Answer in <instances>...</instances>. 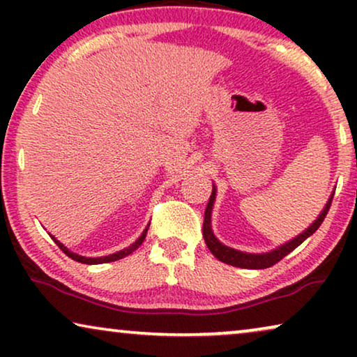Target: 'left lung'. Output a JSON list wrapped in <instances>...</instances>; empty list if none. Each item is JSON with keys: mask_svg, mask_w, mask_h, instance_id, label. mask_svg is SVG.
Returning a JSON list of instances; mask_svg holds the SVG:
<instances>
[{"mask_svg": "<svg viewBox=\"0 0 357 357\" xmlns=\"http://www.w3.org/2000/svg\"><path fill=\"white\" fill-rule=\"evenodd\" d=\"M333 195L335 193H331V197L328 198V202H326L324 211L319 214V218H317L315 221L312 222L304 232L299 234V236L291 238L289 242L282 243V245H280L271 252L247 253V252H241V250H236V248L224 245V243L219 242L216 236L213 234L211 213H213L214 199H216V187L213 185V193H211V197H209L206 211H204V222H203L204 242H206L209 252H211L213 255L218 258V260H221L222 263H227V265L238 266V268H250V270H263V268H270V266L275 265V263L282 260V258H284L287 253H291L292 250H294L296 247H299L301 243L305 241V238H309L312 234H314L317 229L321 226V222H324L326 213H328V209L331 206V199H333Z\"/></svg>", "mask_w": 357, "mask_h": 357, "instance_id": "obj_1", "label": "left lung"}]
</instances>
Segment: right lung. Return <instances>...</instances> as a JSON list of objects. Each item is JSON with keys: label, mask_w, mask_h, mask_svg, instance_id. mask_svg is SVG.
Wrapping results in <instances>:
<instances>
[{"label": "right lung", "mask_w": 357, "mask_h": 357, "mask_svg": "<svg viewBox=\"0 0 357 357\" xmlns=\"http://www.w3.org/2000/svg\"><path fill=\"white\" fill-rule=\"evenodd\" d=\"M148 229H149V226L144 229L143 231V234H141V236L136 238V242H133L131 243L130 247H126V248H123V250H120V252H116V253H112V255H107V257H97V258H91V257H81V255H77V253H75V252H71V250H68V248L63 245V243L60 242V241H56L55 237L53 236H50L53 241H55V243L58 247L61 248V252H65L68 257L70 258H73V260L75 261H79V263H86V265H100V263H109V261H115V260H120V258H125V257H128L130 253H133L136 248H138L141 243L144 242V238H146V234H148Z\"/></svg>", "instance_id": "1"}]
</instances>
